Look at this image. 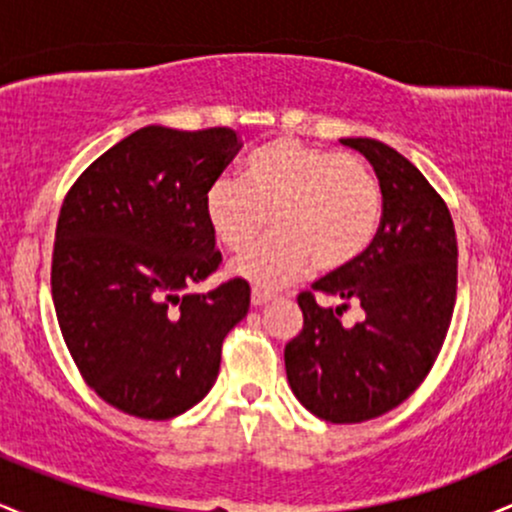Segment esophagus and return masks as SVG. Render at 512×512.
<instances>
[{
    "mask_svg": "<svg viewBox=\"0 0 512 512\" xmlns=\"http://www.w3.org/2000/svg\"><path fill=\"white\" fill-rule=\"evenodd\" d=\"M274 298V293L272 291H264V289H252V305H255V308H260V305H264V303H269Z\"/></svg>",
    "mask_w": 512,
    "mask_h": 512,
    "instance_id": "34e87169",
    "label": "esophagus"
}]
</instances>
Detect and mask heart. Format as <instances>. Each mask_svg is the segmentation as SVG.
Segmentation results:
<instances>
[{"label":"heart","mask_w":512,"mask_h":512,"mask_svg":"<svg viewBox=\"0 0 512 512\" xmlns=\"http://www.w3.org/2000/svg\"><path fill=\"white\" fill-rule=\"evenodd\" d=\"M267 216L274 233L231 272L274 289L313 264L332 272L361 257L383 219V187L361 156L279 137L250 156L243 180L221 175L204 192V219L231 252L248 248Z\"/></svg>","instance_id":"b5f03b06"}]
</instances>
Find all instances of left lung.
<instances>
[{"label": "left lung", "instance_id": "1", "mask_svg": "<svg viewBox=\"0 0 512 512\" xmlns=\"http://www.w3.org/2000/svg\"><path fill=\"white\" fill-rule=\"evenodd\" d=\"M383 187V219L361 257L303 291V330L286 344L293 395L317 419L361 424L399 407L436 363L457 296V238L443 197L378 139L351 137ZM337 297L322 309L314 293ZM349 304L364 320L341 325Z\"/></svg>", "mask_w": 512, "mask_h": 512}]
</instances>
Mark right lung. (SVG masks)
Here are the masks:
<instances>
[{"instance_id":"1","label":"right lung","mask_w":512,"mask_h":512,"mask_svg":"<svg viewBox=\"0 0 512 512\" xmlns=\"http://www.w3.org/2000/svg\"><path fill=\"white\" fill-rule=\"evenodd\" d=\"M233 129L149 125L88 166L64 197L52 301L69 354L110 407L166 421L202 402L250 286L190 293L221 264L204 192L240 151Z\"/></svg>"}]
</instances>
